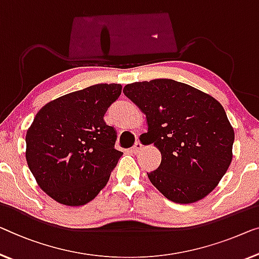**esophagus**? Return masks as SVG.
Masks as SVG:
<instances>
[{
	"label": "esophagus",
	"instance_id": "1",
	"mask_svg": "<svg viewBox=\"0 0 259 259\" xmlns=\"http://www.w3.org/2000/svg\"><path fill=\"white\" fill-rule=\"evenodd\" d=\"M142 150H143V145L141 144V142H140V141L135 143L133 148H131V151H133L134 153H138V152H141Z\"/></svg>",
	"mask_w": 259,
	"mask_h": 259
}]
</instances>
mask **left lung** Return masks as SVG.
<instances>
[{"instance_id": "8db88e82", "label": "left lung", "mask_w": 259, "mask_h": 259, "mask_svg": "<svg viewBox=\"0 0 259 259\" xmlns=\"http://www.w3.org/2000/svg\"><path fill=\"white\" fill-rule=\"evenodd\" d=\"M123 93L145 115L159 167L148 177L165 198L193 203L218 186L233 159L235 133L221 103L171 79L129 83Z\"/></svg>"}]
</instances>
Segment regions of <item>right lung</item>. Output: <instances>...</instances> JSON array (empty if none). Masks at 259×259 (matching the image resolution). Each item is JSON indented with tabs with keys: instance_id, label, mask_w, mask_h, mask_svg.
Masks as SVG:
<instances>
[{
	"instance_id": "1",
	"label": "right lung",
	"mask_w": 259,
	"mask_h": 259,
	"mask_svg": "<svg viewBox=\"0 0 259 259\" xmlns=\"http://www.w3.org/2000/svg\"><path fill=\"white\" fill-rule=\"evenodd\" d=\"M121 91L119 83L94 84L52 100L34 116L25 135L26 163L57 202L82 206L107 185L123 152L103 116Z\"/></svg>"
}]
</instances>
